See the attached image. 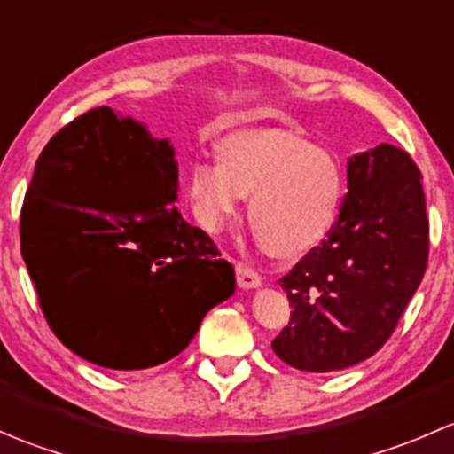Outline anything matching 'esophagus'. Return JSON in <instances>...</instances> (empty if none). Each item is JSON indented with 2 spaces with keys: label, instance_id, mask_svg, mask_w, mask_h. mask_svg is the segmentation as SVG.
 <instances>
[{
  "label": "esophagus",
  "instance_id": "1",
  "mask_svg": "<svg viewBox=\"0 0 454 454\" xmlns=\"http://www.w3.org/2000/svg\"><path fill=\"white\" fill-rule=\"evenodd\" d=\"M235 272H237V283H239V287H244V290H250V287L261 286L259 272H256L254 268H250V265L237 263Z\"/></svg>",
  "mask_w": 454,
  "mask_h": 454
}]
</instances>
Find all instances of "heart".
Wrapping results in <instances>:
<instances>
[{
  "label": "heart",
  "instance_id": "obj_1",
  "mask_svg": "<svg viewBox=\"0 0 454 454\" xmlns=\"http://www.w3.org/2000/svg\"><path fill=\"white\" fill-rule=\"evenodd\" d=\"M222 160L189 167L191 208L208 232L222 231L250 198V223L277 256H299L323 244L340 217L345 177L329 151L286 129H241L219 142Z\"/></svg>",
  "mask_w": 454,
  "mask_h": 454
}]
</instances>
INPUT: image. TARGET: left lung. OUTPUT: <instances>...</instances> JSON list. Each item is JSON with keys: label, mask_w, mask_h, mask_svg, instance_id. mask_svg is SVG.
<instances>
[{"label": "left lung", "mask_w": 454, "mask_h": 454, "mask_svg": "<svg viewBox=\"0 0 454 454\" xmlns=\"http://www.w3.org/2000/svg\"><path fill=\"white\" fill-rule=\"evenodd\" d=\"M422 173L393 145L349 158L347 195L327 239L278 278L292 309L272 349L309 373L371 358L391 338L428 265Z\"/></svg>", "instance_id": "obj_1"}]
</instances>
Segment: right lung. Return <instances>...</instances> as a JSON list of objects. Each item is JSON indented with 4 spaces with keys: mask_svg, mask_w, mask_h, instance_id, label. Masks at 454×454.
I'll use <instances>...</instances> for the list:
<instances>
[{
    "mask_svg": "<svg viewBox=\"0 0 454 454\" xmlns=\"http://www.w3.org/2000/svg\"><path fill=\"white\" fill-rule=\"evenodd\" d=\"M168 140L96 107L36 160L21 206V256L54 336L114 371L162 364L235 292L215 241L182 219Z\"/></svg>",
    "mask_w": 454,
    "mask_h": 454,
    "instance_id": "obj_1",
    "label": "right lung"
}]
</instances>
